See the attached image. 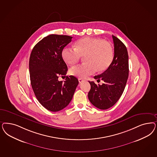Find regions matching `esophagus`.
Here are the masks:
<instances>
[{"label":"esophagus","mask_w":157,"mask_h":157,"mask_svg":"<svg viewBox=\"0 0 157 157\" xmlns=\"http://www.w3.org/2000/svg\"><path fill=\"white\" fill-rule=\"evenodd\" d=\"M84 81H85V80H84V79H82L81 78H78V81H79L80 83H82V82H83Z\"/></svg>","instance_id":"obj_1"}]
</instances>
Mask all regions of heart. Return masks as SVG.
Listing matches in <instances>:
<instances>
[{
    "label": "heart",
    "instance_id": "1",
    "mask_svg": "<svg viewBox=\"0 0 157 157\" xmlns=\"http://www.w3.org/2000/svg\"><path fill=\"white\" fill-rule=\"evenodd\" d=\"M61 56L69 65L75 64L84 56L86 63L71 67L69 73L72 76L85 78L97 71H106L113 59V51L109 43L99 38L86 37L77 41L74 48H63Z\"/></svg>",
    "mask_w": 157,
    "mask_h": 157
}]
</instances>
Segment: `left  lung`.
Masks as SVG:
<instances>
[{"label":"left lung","instance_id":"1","mask_svg":"<svg viewBox=\"0 0 157 157\" xmlns=\"http://www.w3.org/2000/svg\"><path fill=\"white\" fill-rule=\"evenodd\" d=\"M112 37L114 47L113 60L106 71L94 76L97 81L101 80L104 83L96 85L94 81H89L91 90L88 99L94 106L101 110L107 109L116 103L124 91L129 75L127 47L117 37L112 35Z\"/></svg>","mask_w":157,"mask_h":157}]
</instances>
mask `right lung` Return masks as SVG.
<instances>
[{
  "label": "right lung",
  "instance_id": "add662e5",
  "mask_svg": "<svg viewBox=\"0 0 157 157\" xmlns=\"http://www.w3.org/2000/svg\"><path fill=\"white\" fill-rule=\"evenodd\" d=\"M69 36L50 35L44 37L33 47L29 58L31 86L41 105L51 111H60L71 102L78 80L76 77L65 76L67 67L62 58L63 48L71 41Z\"/></svg>",
  "mask_w": 157,
  "mask_h": 157
}]
</instances>
